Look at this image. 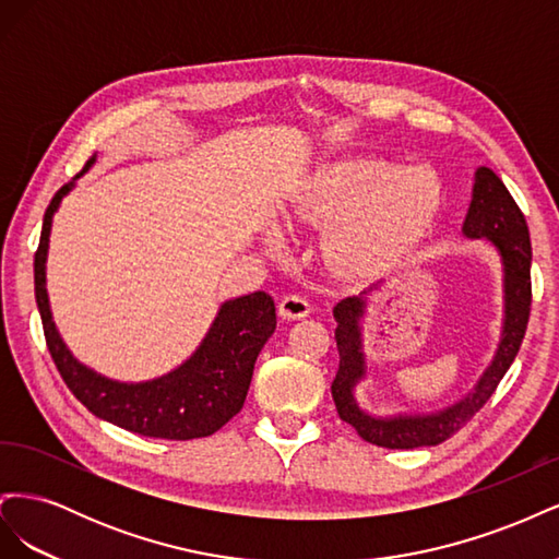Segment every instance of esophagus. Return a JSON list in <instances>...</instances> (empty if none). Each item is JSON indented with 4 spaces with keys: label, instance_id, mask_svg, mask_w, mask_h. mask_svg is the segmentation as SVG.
I'll return each mask as SVG.
<instances>
[{
    "label": "esophagus",
    "instance_id": "esophagus-1",
    "mask_svg": "<svg viewBox=\"0 0 559 559\" xmlns=\"http://www.w3.org/2000/svg\"><path fill=\"white\" fill-rule=\"evenodd\" d=\"M312 312L310 302L300 296H284L280 302V317L286 321H296V319H306Z\"/></svg>",
    "mask_w": 559,
    "mask_h": 559
}]
</instances>
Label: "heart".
Listing matches in <instances>:
<instances>
[{"label": "heart", "mask_w": 559, "mask_h": 559, "mask_svg": "<svg viewBox=\"0 0 559 559\" xmlns=\"http://www.w3.org/2000/svg\"><path fill=\"white\" fill-rule=\"evenodd\" d=\"M443 205V189L429 167H403L384 158H345L317 167L286 202L289 230L331 226V263L352 277H373L427 238ZM284 235L267 230L263 247L284 251Z\"/></svg>", "instance_id": "1"}]
</instances>
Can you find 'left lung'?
<instances>
[{"instance_id": "8db88e82", "label": "left lung", "mask_w": 559, "mask_h": 559, "mask_svg": "<svg viewBox=\"0 0 559 559\" xmlns=\"http://www.w3.org/2000/svg\"><path fill=\"white\" fill-rule=\"evenodd\" d=\"M462 235L466 240H483L497 251L501 265L503 319L492 361L487 364L478 382L460 401L431 413H368L357 399V386L368 378L364 352V317L368 308L366 296L378 292L382 282L368 286L359 296L341 300L333 308V317L337 321L335 345L337 354H341V366H337L335 380L331 384V394L341 419L357 429V433L368 443L389 450H413L448 441L483 408L487 399L495 394L506 370L515 361L524 331H527L532 306L530 228L515 200L506 191L503 181L485 165H480L473 175L471 202L462 224Z\"/></svg>"}]
</instances>
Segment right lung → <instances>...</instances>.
<instances>
[{
    "label": "right lung",
    "instance_id": "1",
    "mask_svg": "<svg viewBox=\"0 0 559 559\" xmlns=\"http://www.w3.org/2000/svg\"><path fill=\"white\" fill-rule=\"evenodd\" d=\"M95 160L97 154L70 183L62 186L44 214L41 240L35 257V296L50 357L72 394L99 419L132 433L167 438V441L212 436L245 405L253 364L277 326L275 300L265 292H253L222 302L191 357L170 373L154 380H111L81 364L62 341L53 312H50L46 261L50 228H53L60 202L64 195H70L76 179L88 173Z\"/></svg>",
    "mask_w": 559,
    "mask_h": 559
}]
</instances>
